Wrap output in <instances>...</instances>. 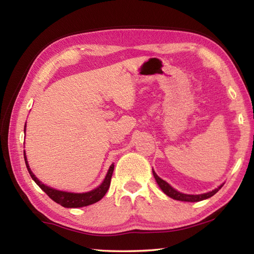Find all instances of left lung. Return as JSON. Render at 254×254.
Wrapping results in <instances>:
<instances>
[{
	"mask_svg": "<svg viewBox=\"0 0 254 254\" xmlns=\"http://www.w3.org/2000/svg\"><path fill=\"white\" fill-rule=\"evenodd\" d=\"M153 175L155 177L156 181H157L158 186L160 187L161 190L164 191L165 194H167L169 197L174 198V199H178V201H183V202H198V201H203L205 198H208L210 196H213L214 194H216L220 189H222L223 185L219 186L217 189H215V190L207 192V193H204V194H198V195H190V194H183L179 191L175 190L174 188L170 187L168 183L166 181H164L163 179H160V178L155 174V171L153 170Z\"/></svg>",
	"mask_w": 254,
	"mask_h": 254,
	"instance_id": "left-lung-1",
	"label": "left lung"
}]
</instances>
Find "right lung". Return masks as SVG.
<instances>
[{
	"label": "right lung",
	"mask_w": 254,
	"mask_h": 254,
	"mask_svg": "<svg viewBox=\"0 0 254 254\" xmlns=\"http://www.w3.org/2000/svg\"><path fill=\"white\" fill-rule=\"evenodd\" d=\"M24 158H25L26 167H27V169H28L30 177L32 178V180H34L38 186H39L41 190L46 192L47 195L50 198H52L53 201L57 202L58 204L62 205L63 207H69V208L88 206V205H90V204H94L96 202L100 201V199L105 196V194L107 193L108 189H109V187H110L111 177L113 174V169H115V165L112 164L110 166L109 170H108V174L105 178L104 182H102L98 188H96L95 190L86 192V193H69V192L59 191V190H56V189H52L50 187L45 186L44 183L38 180L35 177V175L31 172V170L29 168V165H28V161H27V158H26L25 152H24Z\"/></svg>",
	"instance_id": "right-lung-1"
}]
</instances>
